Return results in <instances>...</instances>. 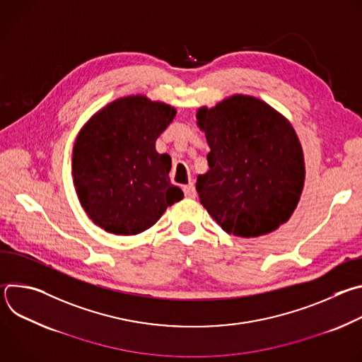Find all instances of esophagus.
<instances>
[{
    "label": "esophagus",
    "instance_id": "34e87169",
    "mask_svg": "<svg viewBox=\"0 0 362 362\" xmlns=\"http://www.w3.org/2000/svg\"><path fill=\"white\" fill-rule=\"evenodd\" d=\"M183 192H185L186 197H190V199L196 197V187H194V185L192 182L183 186Z\"/></svg>",
    "mask_w": 362,
    "mask_h": 362
}]
</instances>
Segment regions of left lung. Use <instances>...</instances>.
<instances>
[{"instance_id":"left-lung-1","label":"left lung","mask_w":362,"mask_h":362,"mask_svg":"<svg viewBox=\"0 0 362 362\" xmlns=\"http://www.w3.org/2000/svg\"><path fill=\"white\" fill-rule=\"evenodd\" d=\"M196 119L211 147L209 170L196 182L203 208L235 236L278 229L293 214L305 180L303 153L291 123L243 94L199 109Z\"/></svg>"}]
</instances>
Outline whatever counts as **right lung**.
<instances>
[{"instance_id":"obj_1","label":"right lung","mask_w":362,"mask_h":362,"mask_svg":"<svg viewBox=\"0 0 362 362\" xmlns=\"http://www.w3.org/2000/svg\"><path fill=\"white\" fill-rule=\"evenodd\" d=\"M176 110L144 95L115 100L80 132L73 150L76 192L88 218L115 235H137L183 199L172 185L169 154L158 137Z\"/></svg>"}]
</instances>
